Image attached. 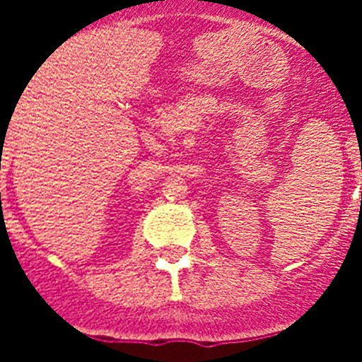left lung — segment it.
<instances>
[{
    "label": "left lung",
    "instance_id": "8db88e82",
    "mask_svg": "<svg viewBox=\"0 0 362 362\" xmlns=\"http://www.w3.org/2000/svg\"><path fill=\"white\" fill-rule=\"evenodd\" d=\"M361 201H362V197H361Z\"/></svg>",
    "mask_w": 362,
    "mask_h": 362
}]
</instances>
